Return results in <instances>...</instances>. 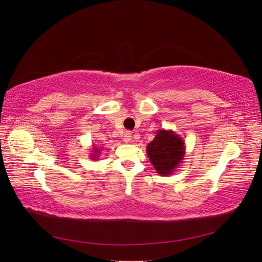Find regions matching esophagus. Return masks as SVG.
Here are the masks:
<instances>
[{
  "label": "esophagus",
  "instance_id": "1",
  "mask_svg": "<svg viewBox=\"0 0 262 262\" xmlns=\"http://www.w3.org/2000/svg\"><path fill=\"white\" fill-rule=\"evenodd\" d=\"M122 140L125 141V143H130L132 142V134L129 132H125L122 135Z\"/></svg>",
  "mask_w": 262,
  "mask_h": 262
}]
</instances>
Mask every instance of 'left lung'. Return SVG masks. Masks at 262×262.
Listing matches in <instances>:
<instances>
[{"label":"left lung","instance_id":"left-lung-1","mask_svg":"<svg viewBox=\"0 0 262 262\" xmlns=\"http://www.w3.org/2000/svg\"><path fill=\"white\" fill-rule=\"evenodd\" d=\"M146 154L157 173L161 177H168L184 159V141L175 132L161 128L146 145Z\"/></svg>","mask_w":262,"mask_h":262}]
</instances>
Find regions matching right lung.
<instances>
[{"label": "right lung", "mask_w": 262, "mask_h": 262, "mask_svg": "<svg viewBox=\"0 0 262 262\" xmlns=\"http://www.w3.org/2000/svg\"><path fill=\"white\" fill-rule=\"evenodd\" d=\"M102 152V150L99 149L98 146H93L92 147V154H90L89 156H90V159H93V160H98V158H99V154H101Z\"/></svg>", "instance_id": "add662e5"}]
</instances>
